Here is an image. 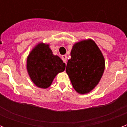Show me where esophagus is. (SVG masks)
I'll return each mask as SVG.
<instances>
[{"label":"esophagus","instance_id":"34e87169","mask_svg":"<svg viewBox=\"0 0 127 127\" xmlns=\"http://www.w3.org/2000/svg\"><path fill=\"white\" fill-rule=\"evenodd\" d=\"M62 59L63 61L64 62L65 64H67V56H66L65 55H62Z\"/></svg>","mask_w":127,"mask_h":127}]
</instances>
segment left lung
Wrapping results in <instances>:
<instances>
[{
	"instance_id": "left-lung-1",
	"label": "left lung",
	"mask_w": 127,
	"mask_h": 127,
	"mask_svg": "<svg viewBox=\"0 0 127 127\" xmlns=\"http://www.w3.org/2000/svg\"><path fill=\"white\" fill-rule=\"evenodd\" d=\"M66 72L77 93L87 94L98 85L105 69V60L92 39L77 42L72 49Z\"/></svg>"
}]
</instances>
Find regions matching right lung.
Segmentation results:
<instances>
[{"label": "right lung", "instance_id": "right-lung-1", "mask_svg": "<svg viewBox=\"0 0 127 127\" xmlns=\"http://www.w3.org/2000/svg\"><path fill=\"white\" fill-rule=\"evenodd\" d=\"M27 69L35 85L39 88H47L57 74L64 71L65 64L60 57L53 55L48 44L40 43L28 56Z\"/></svg>", "mask_w": 127, "mask_h": 127}]
</instances>
